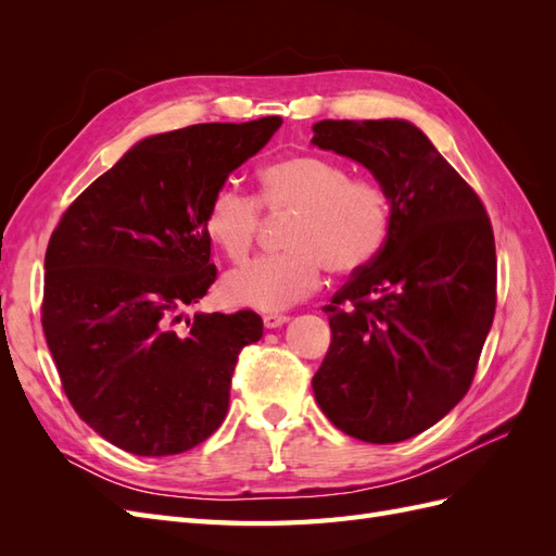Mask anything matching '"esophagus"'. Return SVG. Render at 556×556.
I'll return each instance as SVG.
<instances>
[{"label": "esophagus", "mask_w": 556, "mask_h": 556, "mask_svg": "<svg viewBox=\"0 0 556 556\" xmlns=\"http://www.w3.org/2000/svg\"><path fill=\"white\" fill-rule=\"evenodd\" d=\"M285 323H290V315H280V313H266V315H264V327H266V329L282 327Z\"/></svg>", "instance_id": "34e87169"}]
</instances>
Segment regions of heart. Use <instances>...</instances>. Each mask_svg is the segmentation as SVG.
<instances>
[{
    "instance_id": "heart-1",
    "label": "heart",
    "mask_w": 556,
    "mask_h": 556,
    "mask_svg": "<svg viewBox=\"0 0 556 556\" xmlns=\"http://www.w3.org/2000/svg\"><path fill=\"white\" fill-rule=\"evenodd\" d=\"M257 199L220 185L204 211V231L231 262H243L262 229V210L294 213L285 233L290 250L231 271L225 294L239 306L282 311L323 285L325 268L355 274L371 264L392 231V199L382 185L350 178L339 162L288 155L262 166Z\"/></svg>"
}]
</instances>
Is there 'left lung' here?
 <instances>
[{
    "instance_id": "1",
    "label": "left lung",
    "mask_w": 556,
    "mask_h": 556,
    "mask_svg": "<svg viewBox=\"0 0 556 556\" xmlns=\"http://www.w3.org/2000/svg\"><path fill=\"white\" fill-rule=\"evenodd\" d=\"M313 143L366 166L392 199L380 255L325 306L331 345L313 376L329 422L399 443L473 382L496 311V248L480 197L408 121H319Z\"/></svg>"
}]
</instances>
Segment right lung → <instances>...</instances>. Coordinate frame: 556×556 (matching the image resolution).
<instances>
[{
	"mask_svg": "<svg viewBox=\"0 0 556 556\" xmlns=\"http://www.w3.org/2000/svg\"><path fill=\"white\" fill-rule=\"evenodd\" d=\"M282 125L206 123L139 141L64 211L48 241L41 325L83 422L139 457L192 450L223 425L252 311L194 313L215 282L204 211Z\"/></svg>",
	"mask_w": 556,
	"mask_h": 556,
	"instance_id": "1",
	"label": "right lung"
}]
</instances>
